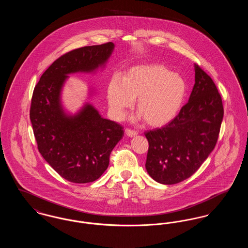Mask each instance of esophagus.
<instances>
[{
  "mask_svg": "<svg viewBox=\"0 0 248 248\" xmlns=\"http://www.w3.org/2000/svg\"><path fill=\"white\" fill-rule=\"evenodd\" d=\"M125 134L130 137V138H133V137H136L138 135V132L135 131V130H131L129 128H126L125 129Z\"/></svg>",
  "mask_w": 248,
  "mask_h": 248,
  "instance_id": "obj_1",
  "label": "esophagus"
}]
</instances>
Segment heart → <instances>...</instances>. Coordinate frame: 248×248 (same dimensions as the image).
Masks as SVG:
<instances>
[{
  "mask_svg": "<svg viewBox=\"0 0 248 248\" xmlns=\"http://www.w3.org/2000/svg\"><path fill=\"white\" fill-rule=\"evenodd\" d=\"M187 94L185 80L159 64L130 68L124 77L114 74L108 84V100L112 116L124 118L138 97L137 118L152 126H163L176 118Z\"/></svg>",
  "mask_w": 248,
  "mask_h": 248,
  "instance_id": "1",
  "label": "heart"
}]
</instances>
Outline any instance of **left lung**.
I'll use <instances>...</instances> for the list:
<instances>
[{
    "label": "left lung",
    "instance_id": "8db88e82",
    "mask_svg": "<svg viewBox=\"0 0 248 248\" xmlns=\"http://www.w3.org/2000/svg\"><path fill=\"white\" fill-rule=\"evenodd\" d=\"M195 83L189 102L162 128L145 133L149 141L146 169L155 181L172 185L192 176L217 141L223 105L209 75L194 64Z\"/></svg>",
    "mask_w": 248,
    "mask_h": 248
}]
</instances>
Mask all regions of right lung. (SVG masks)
Segmentation results:
<instances>
[{
    "mask_svg": "<svg viewBox=\"0 0 248 248\" xmlns=\"http://www.w3.org/2000/svg\"><path fill=\"white\" fill-rule=\"evenodd\" d=\"M113 49V43H107L63 55L44 72L33 91L30 118L38 150L58 174L73 183L93 182L100 177L124 132L89 102L74 114L67 112L61 101L63 86L70 74L105 68ZM93 92L90 88L89 94Z\"/></svg>",
    "mask_w": 248,
    "mask_h": 248,
    "instance_id": "add662e5",
    "label": "right lung"
}]
</instances>
